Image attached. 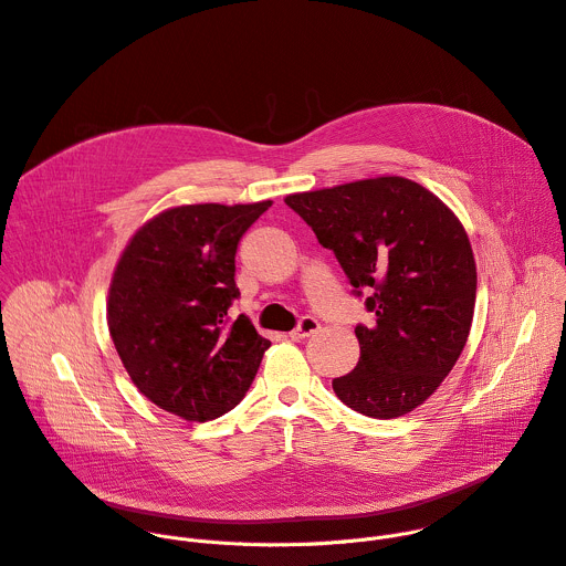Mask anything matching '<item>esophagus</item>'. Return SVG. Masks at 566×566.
<instances>
[{"mask_svg":"<svg viewBox=\"0 0 566 566\" xmlns=\"http://www.w3.org/2000/svg\"><path fill=\"white\" fill-rule=\"evenodd\" d=\"M319 329V322L313 317V315H304L300 322H297V327L291 332V338L293 340H304V338H308L311 334H315Z\"/></svg>","mask_w":566,"mask_h":566,"instance_id":"obj_1","label":"esophagus"}]
</instances>
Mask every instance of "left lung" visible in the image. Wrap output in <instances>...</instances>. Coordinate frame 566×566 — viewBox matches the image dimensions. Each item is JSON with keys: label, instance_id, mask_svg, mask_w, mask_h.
Instances as JSON below:
<instances>
[{"label": "left lung", "instance_id": "1", "mask_svg": "<svg viewBox=\"0 0 566 566\" xmlns=\"http://www.w3.org/2000/svg\"><path fill=\"white\" fill-rule=\"evenodd\" d=\"M325 249L334 251L371 327L358 325L360 358L334 378L347 408L396 419L428 400L461 356L474 313L476 266L457 214L423 186L376 177L289 195Z\"/></svg>", "mask_w": 566, "mask_h": 566}]
</instances>
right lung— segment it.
<instances>
[{
	"label": "right lung",
	"instance_id": "right-lung-1",
	"mask_svg": "<svg viewBox=\"0 0 566 566\" xmlns=\"http://www.w3.org/2000/svg\"><path fill=\"white\" fill-rule=\"evenodd\" d=\"M271 203L170 208L125 247L107 325L129 378L160 410L206 423L247 396L271 340L247 315L228 322L234 253Z\"/></svg>",
	"mask_w": 566,
	"mask_h": 566
}]
</instances>
